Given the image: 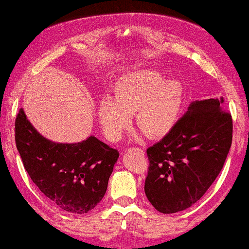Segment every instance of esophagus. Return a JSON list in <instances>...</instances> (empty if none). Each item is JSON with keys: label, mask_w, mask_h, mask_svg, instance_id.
Returning a JSON list of instances; mask_svg holds the SVG:
<instances>
[{"label": "esophagus", "mask_w": 249, "mask_h": 249, "mask_svg": "<svg viewBox=\"0 0 249 249\" xmlns=\"http://www.w3.org/2000/svg\"><path fill=\"white\" fill-rule=\"evenodd\" d=\"M129 151H135V152H137V153L144 154V151L142 150L141 147H130V148H129Z\"/></svg>", "instance_id": "1"}]
</instances>
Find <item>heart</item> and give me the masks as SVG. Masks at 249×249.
Returning a JSON list of instances; mask_svg holds the SVG:
<instances>
[{"mask_svg": "<svg viewBox=\"0 0 249 249\" xmlns=\"http://www.w3.org/2000/svg\"><path fill=\"white\" fill-rule=\"evenodd\" d=\"M113 99H102L98 118L106 137L118 141L135 113L137 127L151 138L172 130L184 101V87L177 80H164L156 70L129 72L113 87Z\"/></svg>", "mask_w": 249, "mask_h": 249, "instance_id": "heart-1", "label": "heart"}]
</instances>
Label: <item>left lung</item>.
Masks as SVG:
<instances>
[{
	"label": "left lung",
	"instance_id": "left-lung-1",
	"mask_svg": "<svg viewBox=\"0 0 249 249\" xmlns=\"http://www.w3.org/2000/svg\"><path fill=\"white\" fill-rule=\"evenodd\" d=\"M223 98L196 101L172 130L146 150L150 161L145 195L163 214L198 201L223 168L232 143L231 113Z\"/></svg>",
	"mask_w": 249,
	"mask_h": 249
}]
</instances>
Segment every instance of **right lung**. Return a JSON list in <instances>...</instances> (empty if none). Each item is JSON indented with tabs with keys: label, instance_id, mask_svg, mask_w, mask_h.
Returning <instances> with one entry per match:
<instances>
[{
	"label": "right lung",
	"instance_id": "right-lung-1",
	"mask_svg": "<svg viewBox=\"0 0 249 249\" xmlns=\"http://www.w3.org/2000/svg\"><path fill=\"white\" fill-rule=\"evenodd\" d=\"M15 140L31 179L58 207L85 214L103 199L118 150L93 136L81 143H53L35 130L22 108L16 118Z\"/></svg>",
	"mask_w": 249,
	"mask_h": 249
}]
</instances>
